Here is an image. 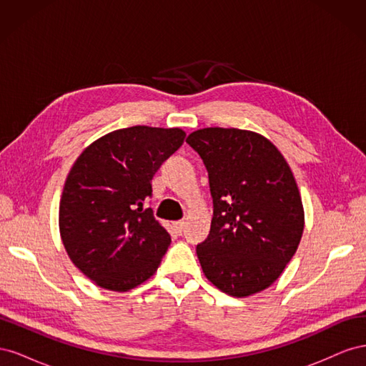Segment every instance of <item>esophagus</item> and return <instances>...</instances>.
Segmentation results:
<instances>
[{"label":"esophagus","instance_id":"obj_1","mask_svg":"<svg viewBox=\"0 0 366 366\" xmlns=\"http://www.w3.org/2000/svg\"><path fill=\"white\" fill-rule=\"evenodd\" d=\"M172 227H174V230L177 232V234H182V230H183V227H184V221H183V219L174 221V223H172Z\"/></svg>","mask_w":366,"mask_h":366}]
</instances>
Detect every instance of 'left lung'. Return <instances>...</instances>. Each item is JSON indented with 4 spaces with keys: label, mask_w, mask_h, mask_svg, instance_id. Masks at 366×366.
Instances as JSON below:
<instances>
[{
    "label": "left lung",
    "mask_w": 366,
    "mask_h": 366,
    "mask_svg": "<svg viewBox=\"0 0 366 366\" xmlns=\"http://www.w3.org/2000/svg\"><path fill=\"white\" fill-rule=\"evenodd\" d=\"M186 142L209 174L214 217L197 246L206 278L218 290L246 297L270 287L297 250L304 206L289 163L258 132L203 128Z\"/></svg>",
    "instance_id": "left-lung-1"
}]
</instances>
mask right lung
Masks as SVG:
<instances>
[{"mask_svg":"<svg viewBox=\"0 0 366 366\" xmlns=\"http://www.w3.org/2000/svg\"><path fill=\"white\" fill-rule=\"evenodd\" d=\"M184 137L180 128H122L94 140L73 163L59 232L73 264L101 289L129 292L157 272L171 237L143 202L154 174Z\"/></svg>","mask_w":366,"mask_h":366,"instance_id":"right-lung-1","label":"right lung"}]
</instances>
